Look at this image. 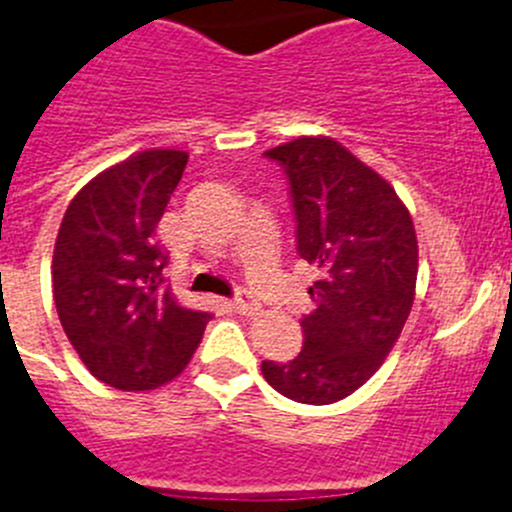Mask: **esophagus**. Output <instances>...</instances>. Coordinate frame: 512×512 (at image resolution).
Listing matches in <instances>:
<instances>
[{"label":"esophagus","instance_id":"34e87169","mask_svg":"<svg viewBox=\"0 0 512 512\" xmlns=\"http://www.w3.org/2000/svg\"><path fill=\"white\" fill-rule=\"evenodd\" d=\"M232 308L237 310L240 315H257V313H260V303H257V300L252 298L247 290H240V293L234 295Z\"/></svg>","mask_w":512,"mask_h":512}]
</instances>
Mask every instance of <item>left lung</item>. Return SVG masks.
<instances>
[{"instance_id":"8db88e82","label":"left lung","mask_w":512,"mask_h":512,"mask_svg":"<svg viewBox=\"0 0 512 512\" xmlns=\"http://www.w3.org/2000/svg\"><path fill=\"white\" fill-rule=\"evenodd\" d=\"M265 156L285 169L298 255L321 278L308 288L303 351L262 361V376L300 404H333L376 374L412 313L417 232L394 186L336 138H295Z\"/></svg>"}]
</instances>
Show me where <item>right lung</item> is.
Masks as SVG:
<instances>
[{
  "label": "right lung",
  "mask_w": 512,
  "mask_h": 512,
  "mask_svg": "<svg viewBox=\"0 0 512 512\" xmlns=\"http://www.w3.org/2000/svg\"><path fill=\"white\" fill-rule=\"evenodd\" d=\"M186 151L148 148L100 171L68 204L52 255L62 331L103 384L151 391L176 379L207 321L176 303L156 224L181 181Z\"/></svg>",
  "instance_id": "obj_1"
}]
</instances>
